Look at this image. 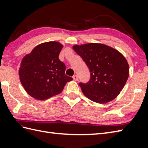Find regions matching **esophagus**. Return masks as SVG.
<instances>
[{
	"label": "esophagus",
	"mask_w": 148,
	"mask_h": 148,
	"mask_svg": "<svg viewBox=\"0 0 148 148\" xmlns=\"http://www.w3.org/2000/svg\"><path fill=\"white\" fill-rule=\"evenodd\" d=\"M72 78H73V79L75 80V81H77L78 80V76H77V75H74V76L72 77Z\"/></svg>",
	"instance_id": "34e87169"
}]
</instances>
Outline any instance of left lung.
Instances as JSON below:
<instances>
[{
    "instance_id": "obj_1",
    "label": "left lung",
    "mask_w": 148,
    "mask_h": 148,
    "mask_svg": "<svg viewBox=\"0 0 148 148\" xmlns=\"http://www.w3.org/2000/svg\"><path fill=\"white\" fill-rule=\"evenodd\" d=\"M90 72L87 83L79 84L88 99L105 103L117 97L129 75L126 58L118 50L103 44L88 43L73 46Z\"/></svg>"
}]
</instances>
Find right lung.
Wrapping results in <instances>:
<instances>
[{"instance_id":"add662e5","label":"right lung","mask_w":148,"mask_h":148,"mask_svg":"<svg viewBox=\"0 0 148 148\" xmlns=\"http://www.w3.org/2000/svg\"><path fill=\"white\" fill-rule=\"evenodd\" d=\"M62 48L58 42H44L22 59L19 69L20 79L33 98L43 100L58 95L66 83L72 80L65 75V65L58 58Z\"/></svg>"}]
</instances>
